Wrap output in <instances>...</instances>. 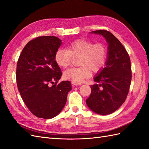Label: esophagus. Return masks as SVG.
I'll return each mask as SVG.
<instances>
[{
  "label": "esophagus",
  "mask_w": 149,
  "mask_h": 149,
  "mask_svg": "<svg viewBox=\"0 0 149 149\" xmlns=\"http://www.w3.org/2000/svg\"><path fill=\"white\" fill-rule=\"evenodd\" d=\"M72 84L73 86H81L82 84L79 83H75V82H72Z\"/></svg>",
  "instance_id": "esophagus-1"
}]
</instances>
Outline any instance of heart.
I'll return each instance as SVG.
<instances>
[{
    "instance_id": "1",
    "label": "heart",
    "mask_w": 149,
    "mask_h": 149,
    "mask_svg": "<svg viewBox=\"0 0 149 149\" xmlns=\"http://www.w3.org/2000/svg\"><path fill=\"white\" fill-rule=\"evenodd\" d=\"M73 57H79V67L70 68L64 72L66 79L81 83L89 77L91 71L99 72L105 65L107 49L102 43L94 44L84 39L74 41L66 46V50L59 49L56 52L55 61L59 66L66 68L71 63Z\"/></svg>"
}]
</instances>
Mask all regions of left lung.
Segmentation results:
<instances>
[{
	"label": "left lung",
	"mask_w": 149,
	"mask_h": 149,
	"mask_svg": "<svg viewBox=\"0 0 149 149\" xmlns=\"http://www.w3.org/2000/svg\"><path fill=\"white\" fill-rule=\"evenodd\" d=\"M90 33L102 36L108 46L106 62L93 77L97 83L90 86L91 92L86 104L94 113L109 115L122 105L127 96L132 77L130 58L111 33L99 30Z\"/></svg>",
	"instance_id": "left-lung-1"
}]
</instances>
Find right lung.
Returning a JSON list of instances; mask_svg holds the SVG:
<instances>
[{"mask_svg":"<svg viewBox=\"0 0 149 149\" xmlns=\"http://www.w3.org/2000/svg\"><path fill=\"white\" fill-rule=\"evenodd\" d=\"M61 44L62 41L54 36L38 37L27 43L19 57L16 72L18 89L30 111L38 118L50 119L59 115L72 90L70 81L57 84L62 73L55 54Z\"/></svg>","mask_w":149,"mask_h":149,"instance_id":"1","label":"right lung"}]
</instances>
